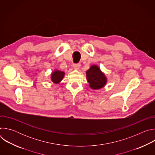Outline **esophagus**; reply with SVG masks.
<instances>
[{"instance_id": "34e87169", "label": "esophagus", "mask_w": 155, "mask_h": 155, "mask_svg": "<svg viewBox=\"0 0 155 155\" xmlns=\"http://www.w3.org/2000/svg\"><path fill=\"white\" fill-rule=\"evenodd\" d=\"M74 68L75 69H78L80 68V63H77V64H74Z\"/></svg>"}]
</instances>
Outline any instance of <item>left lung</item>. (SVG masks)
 <instances>
[{
    "mask_svg": "<svg viewBox=\"0 0 155 155\" xmlns=\"http://www.w3.org/2000/svg\"><path fill=\"white\" fill-rule=\"evenodd\" d=\"M87 80L90 86L93 90L100 89L104 87L107 82L105 75L101 71L97 65H92L86 71Z\"/></svg>",
    "mask_w": 155,
    "mask_h": 155,
    "instance_id": "1",
    "label": "left lung"
}]
</instances>
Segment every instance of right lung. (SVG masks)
Returning <instances> with one entry per match:
<instances>
[{
  "mask_svg": "<svg viewBox=\"0 0 155 155\" xmlns=\"http://www.w3.org/2000/svg\"><path fill=\"white\" fill-rule=\"evenodd\" d=\"M65 74L64 72L59 71H55L53 72L51 74V80L54 83H59L63 78Z\"/></svg>",
  "mask_w": 155,
  "mask_h": 155,
  "instance_id": "obj_1",
  "label": "right lung"
}]
</instances>
